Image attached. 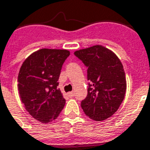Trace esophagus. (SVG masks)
<instances>
[{
    "mask_svg": "<svg viewBox=\"0 0 150 150\" xmlns=\"http://www.w3.org/2000/svg\"><path fill=\"white\" fill-rule=\"evenodd\" d=\"M68 94H69V97H73V96H74V93H73V91H72V92H69Z\"/></svg>",
    "mask_w": 150,
    "mask_h": 150,
    "instance_id": "1",
    "label": "esophagus"
}]
</instances>
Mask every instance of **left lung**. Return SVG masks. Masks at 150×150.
Returning <instances> with one entry per match:
<instances>
[{
    "label": "left lung",
    "mask_w": 150,
    "mask_h": 150,
    "mask_svg": "<svg viewBox=\"0 0 150 150\" xmlns=\"http://www.w3.org/2000/svg\"><path fill=\"white\" fill-rule=\"evenodd\" d=\"M74 55L88 68L87 79L90 81L81 108L91 120H105L119 109L125 96L123 64L112 51L102 45L78 50Z\"/></svg>",
    "instance_id": "obj_1"
}]
</instances>
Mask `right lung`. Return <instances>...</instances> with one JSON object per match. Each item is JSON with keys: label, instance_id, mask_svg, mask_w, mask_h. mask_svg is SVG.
<instances>
[{"label": "right lung", "instance_id": "1", "mask_svg": "<svg viewBox=\"0 0 150 150\" xmlns=\"http://www.w3.org/2000/svg\"><path fill=\"white\" fill-rule=\"evenodd\" d=\"M69 55L68 50L42 48L30 55L20 68L18 90L21 101L29 114L43 124L56 120L64 107L57 81Z\"/></svg>", "mask_w": 150, "mask_h": 150}]
</instances>
